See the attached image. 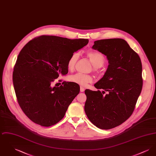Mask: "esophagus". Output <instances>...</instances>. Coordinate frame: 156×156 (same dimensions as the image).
<instances>
[{
  "label": "esophagus",
  "mask_w": 156,
  "mask_h": 156,
  "mask_svg": "<svg viewBox=\"0 0 156 156\" xmlns=\"http://www.w3.org/2000/svg\"><path fill=\"white\" fill-rule=\"evenodd\" d=\"M84 90H85L84 88H83L82 87H80V91H81V92H83Z\"/></svg>",
  "instance_id": "34e87169"
}]
</instances>
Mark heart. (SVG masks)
Returning a JSON list of instances; mask_svg holds the SVG:
<instances>
[{
	"mask_svg": "<svg viewBox=\"0 0 156 156\" xmlns=\"http://www.w3.org/2000/svg\"><path fill=\"white\" fill-rule=\"evenodd\" d=\"M90 61L96 68L102 67L105 62V58L104 55L101 52L98 51H90L87 54ZM80 58V53L75 52L73 53L67 62V67L68 69L73 70L75 66ZM69 80L73 82L79 84L82 86H86L88 83L92 82V76L90 75L83 74L81 73H76L72 75L69 77Z\"/></svg>",
	"mask_w": 156,
	"mask_h": 156,
	"instance_id": "b5f03b06",
	"label": "heart"
}]
</instances>
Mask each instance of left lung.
<instances>
[{
  "label": "left lung",
  "mask_w": 156,
  "mask_h": 156,
  "mask_svg": "<svg viewBox=\"0 0 156 156\" xmlns=\"http://www.w3.org/2000/svg\"><path fill=\"white\" fill-rule=\"evenodd\" d=\"M92 48L106 56L109 66L94 85L104 89L102 94L99 90H85V112L97 127L111 129L125 122L133 112L143 86L141 59L122 38L97 40ZM105 91L107 94L104 96Z\"/></svg>",
  "instance_id": "8db88e82"
}]
</instances>
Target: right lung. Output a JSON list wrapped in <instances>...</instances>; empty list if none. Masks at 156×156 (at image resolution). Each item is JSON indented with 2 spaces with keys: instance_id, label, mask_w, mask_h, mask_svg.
Instances as JSON below:
<instances>
[{
  "instance_id": "1",
  "label": "right lung",
  "mask_w": 156,
  "mask_h": 156,
  "mask_svg": "<svg viewBox=\"0 0 156 156\" xmlns=\"http://www.w3.org/2000/svg\"><path fill=\"white\" fill-rule=\"evenodd\" d=\"M88 39H68L54 36L36 37L24 46L14 67L13 82L18 103L34 123L45 127L57 123L80 92L78 84L51 83L68 72L70 55L85 46Z\"/></svg>"
}]
</instances>
